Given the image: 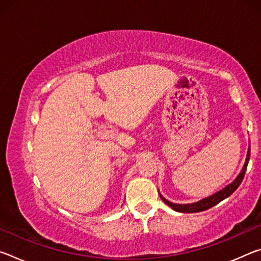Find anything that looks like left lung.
I'll list each match as a JSON object with an SVG mask.
<instances>
[{
    "label": "left lung",
    "instance_id": "left-lung-1",
    "mask_svg": "<svg viewBox=\"0 0 261 261\" xmlns=\"http://www.w3.org/2000/svg\"><path fill=\"white\" fill-rule=\"evenodd\" d=\"M249 160H250V146H249V149H247L246 160H245L244 166H243L242 171L240 174H238V176L235 178V180H233V182H231L229 185H227V187L221 190V191L214 193L213 196L207 197V198H205V199H201L200 201L193 202V204H183V205L182 204H174V202L168 201L160 194L161 199L163 200L165 204H167L168 206L171 207V208H173L174 211L180 212V213H197V212H202V211L208 210V208H211V207L218 205L220 201L226 199V198H228L229 196H231V194L235 192V190L238 187H240V184L242 183L243 178H244V175H245V171H246Z\"/></svg>",
    "mask_w": 261,
    "mask_h": 261
}]
</instances>
